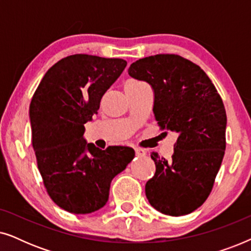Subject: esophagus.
Masks as SVG:
<instances>
[{"label": "esophagus", "instance_id": "1", "mask_svg": "<svg viewBox=\"0 0 251 251\" xmlns=\"http://www.w3.org/2000/svg\"><path fill=\"white\" fill-rule=\"evenodd\" d=\"M135 152H136L137 156H145L146 155V151L143 149H139V147H136Z\"/></svg>", "mask_w": 251, "mask_h": 251}]
</instances>
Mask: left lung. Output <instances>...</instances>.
<instances>
[{
    "label": "left lung",
    "mask_w": 251,
    "mask_h": 251,
    "mask_svg": "<svg viewBox=\"0 0 251 251\" xmlns=\"http://www.w3.org/2000/svg\"><path fill=\"white\" fill-rule=\"evenodd\" d=\"M131 77L154 90L161 129L178 133L171 159L153 152L155 174L145 185L157 211L184 216L201 207L214 186L226 149V112L217 89L200 66L178 54H155L130 65Z\"/></svg>",
    "instance_id": "8db88e82"
}]
</instances>
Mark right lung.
Here are the masks:
<instances>
[{
  "label": "right lung",
  "instance_id": "1",
  "mask_svg": "<svg viewBox=\"0 0 251 251\" xmlns=\"http://www.w3.org/2000/svg\"><path fill=\"white\" fill-rule=\"evenodd\" d=\"M126 66L120 58L72 54L50 67L29 105L32 144L44 187L72 214L106 204L111 181L135 156L130 147L99 150L83 138L102 96Z\"/></svg>",
  "mask_w": 251,
  "mask_h": 251
}]
</instances>
